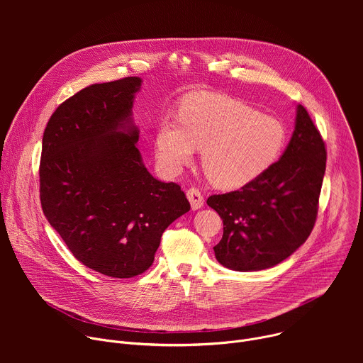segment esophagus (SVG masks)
<instances>
[{"instance_id":"1","label":"esophagus","mask_w":363,"mask_h":363,"mask_svg":"<svg viewBox=\"0 0 363 363\" xmlns=\"http://www.w3.org/2000/svg\"><path fill=\"white\" fill-rule=\"evenodd\" d=\"M186 196H188V199L191 202L192 210H199L201 206L203 205V195H202V192L198 188H194V186L189 188L186 191Z\"/></svg>"}]
</instances>
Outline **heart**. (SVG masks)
<instances>
[{
  "instance_id": "b5f03b06",
  "label": "heart",
  "mask_w": 363,
  "mask_h": 363,
  "mask_svg": "<svg viewBox=\"0 0 363 363\" xmlns=\"http://www.w3.org/2000/svg\"><path fill=\"white\" fill-rule=\"evenodd\" d=\"M287 129L242 101L210 93H191L179 119L162 118L155 132V155L169 174H178L202 150L203 172L220 188H238L264 174L283 153Z\"/></svg>"
}]
</instances>
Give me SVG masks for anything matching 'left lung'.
Instances as JSON below:
<instances>
[{
    "mask_svg": "<svg viewBox=\"0 0 363 363\" xmlns=\"http://www.w3.org/2000/svg\"><path fill=\"white\" fill-rule=\"evenodd\" d=\"M325 140L304 106L281 158L237 191L208 199L223 220L214 247L217 260L231 270L273 267L294 252L312 233L326 169Z\"/></svg>",
    "mask_w": 363,
    "mask_h": 363,
    "instance_id": "obj_1",
    "label": "left lung"
}]
</instances>
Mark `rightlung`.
<instances>
[{
    "label": "right lung",
    "instance_id": "1",
    "mask_svg": "<svg viewBox=\"0 0 363 363\" xmlns=\"http://www.w3.org/2000/svg\"><path fill=\"white\" fill-rule=\"evenodd\" d=\"M139 77L90 84L48 119L40 161L41 208L86 267L115 279L146 272L167 227L191 205L175 182L142 164L132 125Z\"/></svg>",
    "mask_w": 363,
    "mask_h": 363
}]
</instances>
